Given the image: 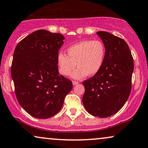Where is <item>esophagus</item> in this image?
<instances>
[{"instance_id":"34e87169","label":"esophagus","mask_w":148,"mask_h":148,"mask_svg":"<svg viewBox=\"0 0 148 148\" xmlns=\"http://www.w3.org/2000/svg\"><path fill=\"white\" fill-rule=\"evenodd\" d=\"M72 84H73V85H77V84H78V82L76 81V80H73Z\"/></svg>"}]
</instances>
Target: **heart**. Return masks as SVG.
<instances>
[{
    "label": "heart",
    "mask_w": 148,
    "mask_h": 148,
    "mask_svg": "<svg viewBox=\"0 0 148 148\" xmlns=\"http://www.w3.org/2000/svg\"><path fill=\"white\" fill-rule=\"evenodd\" d=\"M105 47L100 40H84L70 46L67 49V55L59 53L57 56L59 72L63 76L81 79L87 76H93L102 68L105 57Z\"/></svg>",
    "instance_id": "obj_1"
}]
</instances>
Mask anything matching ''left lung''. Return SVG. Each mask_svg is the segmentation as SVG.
<instances>
[{"label": "left lung", "instance_id": "obj_1", "mask_svg": "<svg viewBox=\"0 0 148 148\" xmlns=\"http://www.w3.org/2000/svg\"><path fill=\"white\" fill-rule=\"evenodd\" d=\"M97 35L105 47V57L98 74L83 82L85 91L82 100L88 113L104 118L117 113L128 100L134 62L123 39L105 31Z\"/></svg>", "mask_w": 148, "mask_h": 148}]
</instances>
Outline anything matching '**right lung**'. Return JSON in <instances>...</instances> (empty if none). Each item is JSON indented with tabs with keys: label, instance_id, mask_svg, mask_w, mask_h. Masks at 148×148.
<instances>
[{
	"label": "right lung",
	"instance_id": "add662e5",
	"mask_svg": "<svg viewBox=\"0 0 148 148\" xmlns=\"http://www.w3.org/2000/svg\"><path fill=\"white\" fill-rule=\"evenodd\" d=\"M64 40L60 33L37 30L15 48L11 73L17 100L36 118L56 115L72 89V81L58 70V52Z\"/></svg>",
	"mask_w": 148,
	"mask_h": 148
}]
</instances>
